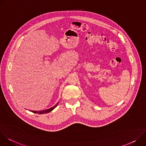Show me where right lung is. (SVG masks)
<instances>
[{
  "label": "right lung",
  "mask_w": 146,
  "mask_h": 146,
  "mask_svg": "<svg viewBox=\"0 0 146 146\" xmlns=\"http://www.w3.org/2000/svg\"><path fill=\"white\" fill-rule=\"evenodd\" d=\"M58 105V103L56 104V105H55L54 106H53L52 108H51L50 109H47V110H42V111H31L32 112L34 113H38L39 114H46V113H48L50 111H51L52 110H53L56 106L57 105Z\"/></svg>",
  "instance_id": "add662e5"
}]
</instances>
